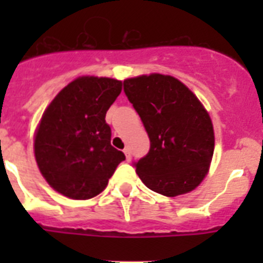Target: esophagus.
Listing matches in <instances>:
<instances>
[{
    "label": "esophagus",
    "instance_id": "1",
    "mask_svg": "<svg viewBox=\"0 0 263 263\" xmlns=\"http://www.w3.org/2000/svg\"><path fill=\"white\" fill-rule=\"evenodd\" d=\"M124 154H125V157H127V161L131 160V152H129V148L128 147L124 148Z\"/></svg>",
    "mask_w": 263,
    "mask_h": 263
}]
</instances>
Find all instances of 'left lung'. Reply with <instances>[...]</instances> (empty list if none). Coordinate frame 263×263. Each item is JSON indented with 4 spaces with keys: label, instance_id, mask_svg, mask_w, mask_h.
I'll return each instance as SVG.
<instances>
[{
    "label": "left lung",
    "instance_id": "left-lung-1",
    "mask_svg": "<svg viewBox=\"0 0 263 263\" xmlns=\"http://www.w3.org/2000/svg\"><path fill=\"white\" fill-rule=\"evenodd\" d=\"M124 92L150 138L148 153L134 164L144 185L165 196L198 187L214 152L212 120L199 99L180 80L160 73L124 80Z\"/></svg>",
    "mask_w": 263,
    "mask_h": 263
}]
</instances>
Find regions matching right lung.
<instances>
[{
  "mask_svg": "<svg viewBox=\"0 0 263 263\" xmlns=\"http://www.w3.org/2000/svg\"><path fill=\"white\" fill-rule=\"evenodd\" d=\"M121 82L82 76L60 91L35 134V160L46 181L71 199H90L106 188L123 152L110 144L105 120Z\"/></svg>",
  "mask_w": 263,
  "mask_h": 263,
  "instance_id": "right-lung-1",
  "label": "right lung"
}]
</instances>
